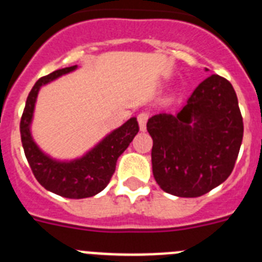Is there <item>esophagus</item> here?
<instances>
[{
    "label": "esophagus",
    "mask_w": 262,
    "mask_h": 262,
    "mask_svg": "<svg viewBox=\"0 0 262 262\" xmlns=\"http://www.w3.org/2000/svg\"><path fill=\"white\" fill-rule=\"evenodd\" d=\"M149 118L148 113H140L138 115V122H139V127H140V131H145L147 129V120Z\"/></svg>",
    "instance_id": "1"
}]
</instances>
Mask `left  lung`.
Listing matches in <instances>:
<instances>
[{
  "instance_id": "8db88e82",
  "label": "left lung",
  "mask_w": 262,
  "mask_h": 262,
  "mask_svg": "<svg viewBox=\"0 0 262 262\" xmlns=\"http://www.w3.org/2000/svg\"><path fill=\"white\" fill-rule=\"evenodd\" d=\"M152 172L165 193L195 198L219 186L232 172L243 140L242 113L230 81H202L177 114L148 119Z\"/></svg>"
}]
</instances>
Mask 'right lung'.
I'll list each match as a JSON object with an SVG mask.
<instances>
[{
    "label": "right lung",
    "mask_w": 262,
    "mask_h": 262,
    "mask_svg": "<svg viewBox=\"0 0 262 262\" xmlns=\"http://www.w3.org/2000/svg\"><path fill=\"white\" fill-rule=\"evenodd\" d=\"M77 68L57 69L39 78L27 97L20 118V139L31 170L41 186L64 198L81 200L102 191L115 172L117 160L133 142L139 131L138 120L129 118L126 123L111 131L84 156L73 160H56L41 151L31 135V123L36 97L43 85L73 72Z\"/></svg>",
    "instance_id": "obj_1"
}]
</instances>
